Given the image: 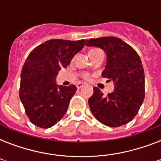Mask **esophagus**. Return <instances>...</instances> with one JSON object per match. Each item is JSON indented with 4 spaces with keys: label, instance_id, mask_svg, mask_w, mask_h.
I'll return each instance as SVG.
<instances>
[{
    "label": "esophagus",
    "instance_id": "1",
    "mask_svg": "<svg viewBox=\"0 0 161 161\" xmlns=\"http://www.w3.org/2000/svg\"><path fill=\"white\" fill-rule=\"evenodd\" d=\"M83 86H84V84H83V83H77V88H78V89H79V88H83Z\"/></svg>",
    "mask_w": 161,
    "mask_h": 161
}]
</instances>
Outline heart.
<instances>
[{
  "label": "heart",
  "instance_id": "heart-1",
  "mask_svg": "<svg viewBox=\"0 0 161 161\" xmlns=\"http://www.w3.org/2000/svg\"><path fill=\"white\" fill-rule=\"evenodd\" d=\"M99 52H102L100 50V49H98V48H93V49H91L90 51L88 52V55H89V57L92 55H93V54H95L97 53H99ZM83 78H88V74H84L83 75Z\"/></svg>",
  "mask_w": 161,
  "mask_h": 161
}]
</instances>
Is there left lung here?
Listing matches in <instances>:
<instances>
[{"label":"left lung","instance_id":"8db88e82","mask_svg":"<svg viewBox=\"0 0 161 161\" xmlns=\"http://www.w3.org/2000/svg\"><path fill=\"white\" fill-rule=\"evenodd\" d=\"M85 44L105 52L107 62L102 77L114 84V92L107 96L93 88L88 99L91 112L109 127L127 124L137 114L145 98V73L140 56L132 47L114 36L89 39Z\"/></svg>","mask_w":161,"mask_h":161}]
</instances>
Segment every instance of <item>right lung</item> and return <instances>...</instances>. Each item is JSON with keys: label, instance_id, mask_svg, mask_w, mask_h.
<instances>
[{"label": "right lung", "instance_id": "add662e5", "mask_svg": "<svg viewBox=\"0 0 161 161\" xmlns=\"http://www.w3.org/2000/svg\"><path fill=\"white\" fill-rule=\"evenodd\" d=\"M84 43L83 39H52L34 48L26 58L21 70L19 96L29 119L37 127L53 126L67 112L77 88L73 84L58 85L56 78Z\"/></svg>", "mask_w": 161, "mask_h": 161}]
</instances>
